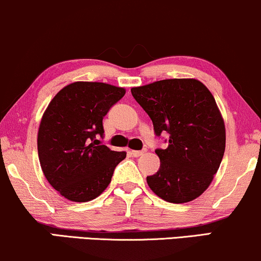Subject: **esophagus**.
Masks as SVG:
<instances>
[{
    "label": "esophagus",
    "instance_id": "esophagus-1",
    "mask_svg": "<svg viewBox=\"0 0 261 261\" xmlns=\"http://www.w3.org/2000/svg\"><path fill=\"white\" fill-rule=\"evenodd\" d=\"M146 152V149H141V151H132V155L133 156H141Z\"/></svg>",
    "mask_w": 261,
    "mask_h": 261
}]
</instances>
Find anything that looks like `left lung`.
<instances>
[{
	"label": "left lung",
	"instance_id": "1",
	"mask_svg": "<svg viewBox=\"0 0 261 261\" xmlns=\"http://www.w3.org/2000/svg\"><path fill=\"white\" fill-rule=\"evenodd\" d=\"M130 91L156 137L170 135L167 147L155 149L160 167L147 177L148 187L170 203L197 198L212 183L226 148L224 122L212 92L197 80L178 78Z\"/></svg>",
	"mask_w": 261,
	"mask_h": 261
}]
</instances>
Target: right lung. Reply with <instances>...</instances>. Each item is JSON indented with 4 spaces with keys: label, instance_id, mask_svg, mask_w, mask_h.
Masks as SVG:
<instances>
[{
    "label": "right lung",
    "instance_id": "right-lung-1",
    "mask_svg": "<svg viewBox=\"0 0 261 261\" xmlns=\"http://www.w3.org/2000/svg\"><path fill=\"white\" fill-rule=\"evenodd\" d=\"M126 94L123 88L74 82L57 94L44 113L38 132V154L48 183L72 202H88L102 194L126 152L99 145L103 117Z\"/></svg>",
    "mask_w": 261,
    "mask_h": 261
}]
</instances>
